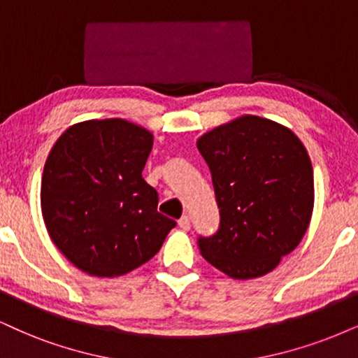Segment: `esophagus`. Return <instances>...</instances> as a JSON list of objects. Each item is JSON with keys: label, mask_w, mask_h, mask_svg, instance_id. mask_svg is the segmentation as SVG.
<instances>
[{"label": "esophagus", "mask_w": 358, "mask_h": 358, "mask_svg": "<svg viewBox=\"0 0 358 358\" xmlns=\"http://www.w3.org/2000/svg\"><path fill=\"white\" fill-rule=\"evenodd\" d=\"M179 227L182 229V231H189V229H191V219H189V215H182V217L179 219Z\"/></svg>", "instance_id": "1"}]
</instances>
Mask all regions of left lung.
<instances>
[{
  "mask_svg": "<svg viewBox=\"0 0 358 358\" xmlns=\"http://www.w3.org/2000/svg\"><path fill=\"white\" fill-rule=\"evenodd\" d=\"M213 176L220 222L199 237L202 257L232 279H254L301 244L314 209V171L285 126L241 116L197 141Z\"/></svg>",
  "mask_w": 358,
  "mask_h": 358,
  "instance_id": "obj_1",
  "label": "left lung"
}]
</instances>
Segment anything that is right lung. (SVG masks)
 Masks as SVG:
<instances>
[{"label": "right lung", "mask_w": 358, "mask_h": 358, "mask_svg": "<svg viewBox=\"0 0 358 358\" xmlns=\"http://www.w3.org/2000/svg\"><path fill=\"white\" fill-rule=\"evenodd\" d=\"M152 134L124 119H91L52 145L41 180L51 241L83 272L117 277L152 259L176 220L143 179Z\"/></svg>", "instance_id": "1"}]
</instances>
